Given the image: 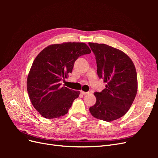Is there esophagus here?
<instances>
[{
  "label": "esophagus",
  "instance_id": "esophagus-1",
  "mask_svg": "<svg viewBox=\"0 0 158 158\" xmlns=\"http://www.w3.org/2000/svg\"><path fill=\"white\" fill-rule=\"evenodd\" d=\"M81 94H82V95H87V94H89V92H84V91H81Z\"/></svg>",
  "mask_w": 158,
  "mask_h": 158
}]
</instances>
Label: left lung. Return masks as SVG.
<instances>
[{
    "instance_id": "1",
    "label": "left lung",
    "mask_w": 158,
    "mask_h": 158,
    "mask_svg": "<svg viewBox=\"0 0 158 158\" xmlns=\"http://www.w3.org/2000/svg\"><path fill=\"white\" fill-rule=\"evenodd\" d=\"M95 56L97 73L106 82L102 92H95L96 103L89 107L95 118L110 122L127 113L135 99L137 74L132 60L122 51L106 44L89 43Z\"/></svg>"
}]
</instances>
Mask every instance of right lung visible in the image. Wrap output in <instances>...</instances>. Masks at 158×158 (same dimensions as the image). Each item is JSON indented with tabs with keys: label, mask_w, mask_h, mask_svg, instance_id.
<instances>
[{
	"label": "right lung",
	"mask_w": 158,
	"mask_h": 158,
	"mask_svg": "<svg viewBox=\"0 0 158 158\" xmlns=\"http://www.w3.org/2000/svg\"><path fill=\"white\" fill-rule=\"evenodd\" d=\"M84 43L50 45L33 60L27 78V90L33 106L42 117L55 118L68 113L80 91L61 86L60 81L72 73L80 56L89 54Z\"/></svg>",
	"instance_id": "right-lung-1"
}]
</instances>
